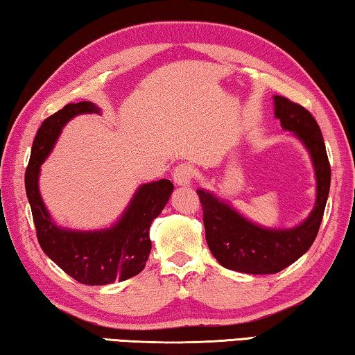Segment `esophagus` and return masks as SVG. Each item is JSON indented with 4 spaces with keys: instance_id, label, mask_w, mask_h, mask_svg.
I'll use <instances>...</instances> for the list:
<instances>
[{
    "instance_id": "esophagus-1",
    "label": "esophagus",
    "mask_w": 355,
    "mask_h": 355,
    "mask_svg": "<svg viewBox=\"0 0 355 355\" xmlns=\"http://www.w3.org/2000/svg\"><path fill=\"white\" fill-rule=\"evenodd\" d=\"M193 176H195V170L193 166L189 164L178 165L173 171V181L179 185H189L191 181H193Z\"/></svg>"
}]
</instances>
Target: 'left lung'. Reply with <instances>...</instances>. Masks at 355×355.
<instances>
[{
  "instance_id": "left-lung-1",
  "label": "left lung",
  "mask_w": 355,
  "mask_h": 355,
  "mask_svg": "<svg viewBox=\"0 0 355 355\" xmlns=\"http://www.w3.org/2000/svg\"><path fill=\"white\" fill-rule=\"evenodd\" d=\"M275 116L283 129L304 141L315 164L316 206L304 223L293 230L259 228L209 191L198 190L209 250L226 269L243 274H277L297 261L316 239L329 196L330 164L316 119L309 110L283 96H275Z\"/></svg>"
}]
</instances>
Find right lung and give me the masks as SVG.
Returning <instances> with one entry per match:
<instances>
[{
  "label": "right lung",
  "instance_id": "right-lung-1",
  "mask_svg": "<svg viewBox=\"0 0 355 355\" xmlns=\"http://www.w3.org/2000/svg\"><path fill=\"white\" fill-rule=\"evenodd\" d=\"M81 113H98V108L92 102L69 103L39 127L26 166L25 187L44 253L73 280L101 286L114 280L124 282L144 269L153 247L149 239L150 223L170 200L174 185L168 179L141 185L124 217L107 231L77 232L58 228L39 195V166L53 148L64 124Z\"/></svg>",
  "mask_w": 355,
  "mask_h": 355
}]
</instances>
